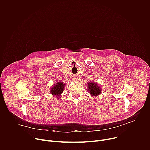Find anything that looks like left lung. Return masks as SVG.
<instances>
[{
  "label": "left lung",
  "instance_id": "left-lung-1",
  "mask_svg": "<svg viewBox=\"0 0 150 150\" xmlns=\"http://www.w3.org/2000/svg\"><path fill=\"white\" fill-rule=\"evenodd\" d=\"M88 89L90 92V94L93 96V97H95L97 96H98L101 91V89L100 87L97 84L96 82H90L88 83Z\"/></svg>",
  "mask_w": 150,
  "mask_h": 150
}]
</instances>
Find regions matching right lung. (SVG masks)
<instances>
[{
	"label": "right lung",
	"mask_w": 150,
	"mask_h": 150,
	"mask_svg": "<svg viewBox=\"0 0 150 150\" xmlns=\"http://www.w3.org/2000/svg\"><path fill=\"white\" fill-rule=\"evenodd\" d=\"M65 86V83H63L60 81L56 82V83L54 84V86L50 89V93L54 96V97L58 98L60 97V94L63 93Z\"/></svg>",
	"instance_id": "right-lung-1"
}]
</instances>
